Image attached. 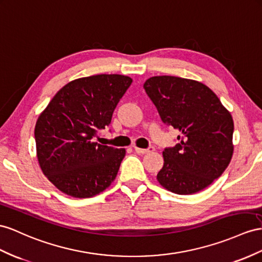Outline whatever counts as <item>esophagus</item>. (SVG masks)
Wrapping results in <instances>:
<instances>
[{
	"mask_svg": "<svg viewBox=\"0 0 262 262\" xmlns=\"http://www.w3.org/2000/svg\"><path fill=\"white\" fill-rule=\"evenodd\" d=\"M135 151L136 152H138V154H148V152H151V151H154L155 150V148H154V147H149V148H147V149H144V148H138V147H135Z\"/></svg>",
	"mask_w": 262,
	"mask_h": 262,
	"instance_id": "1",
	"label": "esophagus"
}]
</instances>
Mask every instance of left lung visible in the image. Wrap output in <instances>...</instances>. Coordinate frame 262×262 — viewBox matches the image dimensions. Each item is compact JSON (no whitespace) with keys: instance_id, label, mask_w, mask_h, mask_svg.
Here are the masks:
<instances>
[{"instance_id":"1","label":"left lung","mask_w":262,"mask_h":262,"mask_svg":"<svg viewBox=\"0 0 262 262\" xmlns=\"http://www.w3.org/2000/svg\"><path fill=\"white\" fill-rule=\"evenodd\" d=\"M144 89L160 118L179 130L178 144L163 151L157 180L178 195H191L213 183L229 165L233 120L209 87L176 76H154Z\"/></svg>"}]
</instances>
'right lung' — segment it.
Wrapping results in <instances>:
<instances>
[{
    "instance_id": "1",
    "label": "right lung",
    "mask_w": 262,
    "mask_h": 262,
    "mask_svg": "<svg viewBox=\"0 0 262 262\" xmlns=\"http://www.w3.org/2000/svg\"><path fill=\"white\" fill-rule=\"evenodd\" d=\"M132 82L118 74L72 80L38 116L34 135L39 167L66 195L93 197L116 178L126 150L94 139L111 124L114 110Z\"/></svg>"
}]
</instances>
